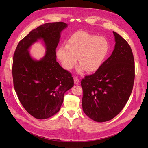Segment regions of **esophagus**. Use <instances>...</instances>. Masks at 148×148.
Listing matches in <instances>:
<instances>
[{"label":"esophagus","instance_id":"esophagus-1","mask_svg":"<svg viewBox=\"0 0 148 148\" xmlns=\"http://www.w3.org/2000/svg\"><path fill=\"white\" fill-rule=\"evenodd\" d=\"M79 79L77 77H75L74 78V83L75 84H79Z\"/></svg>","mask_w":148,"mask_h":148}]
</instances>
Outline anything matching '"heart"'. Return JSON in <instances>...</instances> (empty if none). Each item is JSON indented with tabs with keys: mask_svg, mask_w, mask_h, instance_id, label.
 <instances>
[{
	"mask_svg": "<svg viewBox=\"0 0 148 148\" xmlns=\"http://www.w3.org/2000/svg\"><path fill=\"white\" fill-rule=\"evenodd\" d=\"M109 49V44L106 38L79 31L71 35L66 42V46H60L56 53L64 69H72L78 58L79 72L85 70L92 73L100 68Z\"/></svg>",
	"mask_w": 148,
	"mask_h": 148,
	"instance_id": "obj_1",
	"label": "heart"
}]
</instances>
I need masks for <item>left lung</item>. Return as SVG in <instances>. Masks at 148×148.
Here are the masks:
<instances>
[{
    "mask_svg": "<svg viewBox=\"0 0 148 148\" xmlns=\"http://www.w3.org/2000/svg\"><path fill=\"white\" fill-rule=\"evenodd\" d=\"M115 45L111 56L96 72L81 82L84 114L104 122L117 115L131 95L135 79V62L128 43L113 31Z\"/></svg>",
    "mask_w": 148,
    "mask_h": 148,
    "instance_id": "obj_1",
    "label": "left lung"
}]
</instances>
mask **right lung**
I'll use <instances>...</instances> for the list:
<instances>
[{"instance_id":"right-lung-1","label":"right lung","mask_w":148,"mask_h":148,"mask_svg":"<svg viewBox=\"0 0 148 148\" xmlns=\"http://www.w3.org/2000/svg\"><path fill=\"white\" fill-rule=\"evenodd\" d=\"M67 27L64 22L39 26L19 42L13 57V86L25 110L36 119H46L57 114L64 94L73 86L71 74L56 60V48L61 31ZM42 39L46 54L39 61L30 57L28 49Z\"/></svg>"}]
</instances>
